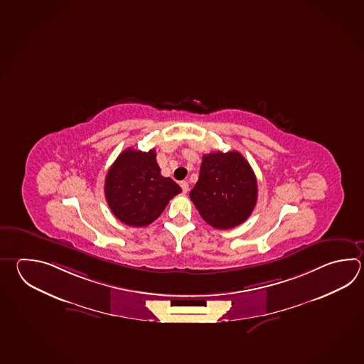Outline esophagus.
I'll list each match as a JSON object with an SVG mask.
<instances>
[{
  "label": "esophagus",
  "mask_w": 364,
  "mask_h": 364,
  "mask_svg": "<svg viewBox=\"0 0 364 364\" xmlns=\"http://www.w3.org/2000/svg\"><path fill=\"white\" fill-rule=\"evenodd\" d=\"M180 186H181V189H183V193H186V192L189 191V184H188V181H181V183H180Z\"/></svg>",
  "instance_id": "1"
}]
</instances>
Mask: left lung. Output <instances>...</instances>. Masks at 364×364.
Listing matches in <instances>:
<instances>
[{"label":"left lung","instance_id":"left-lung-1","mask_svg":"<svg viewBox=\"0 0 364 364\" xmlns=\"http://www.w3.org/2000/svg\"><path fill=\"white\" fill-rule=\"evenodd\" d=\"M191 200L205 222L230 230L252 215L258 198L257 178L238 151H214L202 156L200 178Z\"/></svg>","mask_w":364,"mask_h":364}]
</instances>
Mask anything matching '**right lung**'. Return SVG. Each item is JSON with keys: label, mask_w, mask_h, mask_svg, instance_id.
Wrapping results in <instances>:
<instances>
[{"label": "right lung", "mask_w": 364, "mask_h": 364, "mask_svg": "<svg viewBox=\"0 0 364 364\" xmlns=\"http://www.w3.org/2000/svg\"><path fill=\"white\" fill-rule=\"evenodd\" d=\"M154 149L128 148L119 154L105 180V197L112 214L129 227H146L164 213L181 188L161 175Z\"/></svg>", "instance_id": "add662e5"}]
</instances>
